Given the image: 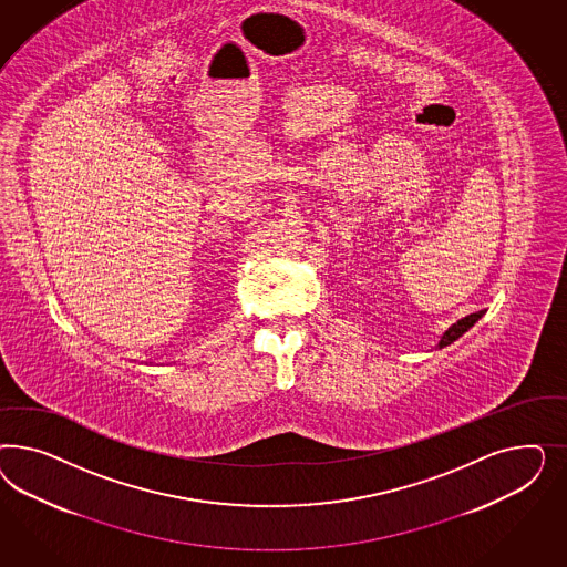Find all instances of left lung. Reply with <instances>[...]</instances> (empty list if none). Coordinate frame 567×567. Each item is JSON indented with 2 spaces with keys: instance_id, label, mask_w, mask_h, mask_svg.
I'll use <instances>...</instances> for the list:
<instances>
[{
  "instance_id": "8db88e82",
  "label": "left lung",
  "mask_w": 567,
  "mask_h": 567,
  "mask_svg": "<svg viewBox=\"0 0 567 567\" xmlns=\"http://www.w3.org/2000/svg\"><path fill=\"white\" fill-rule=\"evenodd\" d=\"M484 311H486V309H481V311H476V313H470V316H465L462 320H457L453 327H449V330H446L445 334L441 337V341H439V349H443L446 344L457 341L464 332H467L470 328L474 327V324L481 320L482 316H484Z\"/></svg>"
}]
</instances>
